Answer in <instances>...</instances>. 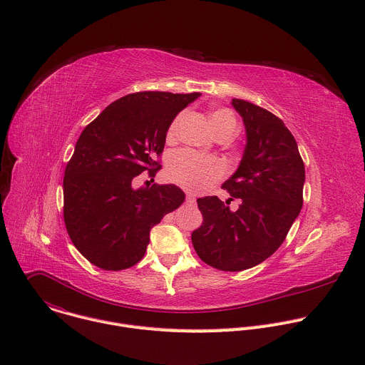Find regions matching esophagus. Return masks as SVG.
I'll return each instance as SVG.
<instances>
[{"label": "esophagus", "instance_id": "obj_1", "mask_svg": "<svg viewBox=\"0 0 365 365\" xmlns=\"http://www.w3.org/2000/svg\"><path fill=\"white\" fill-rule=\"evenodd\" d=\"M195 195L193 193H186V202H189V203H195Z\"/></svg>", "mask_w": 365, "mask_h": 365}]
</instances>
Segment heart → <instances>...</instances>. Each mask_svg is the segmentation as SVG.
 Masks as SVG:
<instances>
[{
    "label": "heart",
    "instance_id": "b5f03b06",
    "mask_svg": "<svg viewBox=\"0 0 365 365\" xmlns=\"http://www.w3.org/2000/svg\"><path fill=\"white\" fill-rule=\"evenodd\" d=\"M182 120V114L178 115L168 128V138L172 140L176 137L179 124ZM212 128L215 130L217 135L230 134L234 135L238 128V121L235 114L228 108L215 110L211 117ZM168 178L180 185L182 187L190 192H205L212 187L225 173V168L221 162L215 159L202 158V155L190 151V150H180L172 154L169 159Z\"/></svg>",
    "mask_w": 365,
    "mask_h": 365
}]
</instances>
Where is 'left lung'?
I'll list each match as a JSON object with an SVG mask.
<instances>
[{"label": "left lung", "mask_w": 365, "mask_h": 365, "mask_svg": "<svg viewBox=\"0 0 365 365\" xmlns=\"http://www.w3.org/2000/svg\"><path fill=\"white\" fill-rule=\"evenodd\" d=\"M232 106L242 117L247 145L222 187L241 205L232 212L218 196L197 199L203 222L192 232L199 258L222 272L251 269L282 245L302 210L304 183V165L284 123L244 99L234 98Z\"/></svg>", "instance_id": "1"}]
</instances>
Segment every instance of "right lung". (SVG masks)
<instances>
[{
    "instance_id": "add662e5",
    "label": "right lung",
    "mask_w": 365,
    "mask_h": 365,
    "mask_svg": "<svg viewBox=\"0 0 365 365\" xmlns=\"http://www.w3.org/2000/svg\"><path fill=\"white\" fill-rule=\"evenodd\" d=\"M200 93L143 91L103 110L81 133L63 178V220L78 251L93 266L118 272L137 264L150 230L185 193L175 185L138 190L133 180L162 166L168 128Z\"/></svg>"
}]
</instances>
